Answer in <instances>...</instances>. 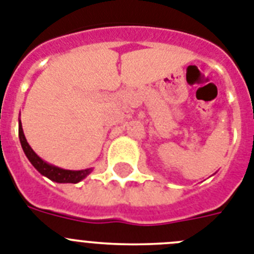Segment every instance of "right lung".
<instances>
[{
	"instance_id": "1",
	"label": "right lung",
	"mask_w": 254,
	"mask_h": 254,
	"mask_svg": "<svg viewBox=\"0 0 254 254\" xmlns=\"http://www.w3.org/2000/svg\"><path fill=\"white\" fill-rule=\"evenodd\" d=\"M19 139L21 143V148H23L24 153L30 161V164L37 169L38 173L48 178L52 182L56 183H71V184H76V183L81 182L89 175L93 169H85V170H65L61 167H57L55 165H51L46 162L45 160H42L38 154L35 153L29 145V143L26 142V138L24 135L23 127H21V121L19 120Z\"/></svg>"
}]
</instances>
